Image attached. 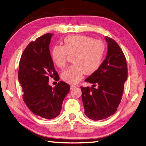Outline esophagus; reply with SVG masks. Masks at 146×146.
Instances as JSON below:
<instances>
[{
  "instance_id": "obj_1",
  "label": "esophagus",
  "mask_w": 146,
  "mask_h": 146,
  "mask_svg": "<svg viewBox=\"0 0 146 146\" xmlns=\"http://www.w3.org/2000/svg\"><path fill=\"white\" fill-rule=\"evenodd\" d=\"M75 88H76V86H74V85L70 86V89H71V90H72V89Z\"/></svg>"
}]
</instances>
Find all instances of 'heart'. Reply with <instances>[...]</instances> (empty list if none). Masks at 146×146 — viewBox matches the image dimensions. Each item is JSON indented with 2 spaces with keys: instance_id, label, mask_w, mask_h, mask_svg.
I'll list each match as a JSON object with an SVG mask.
<instances>
[{
  "instance_id": "b5f03b06",
  "label": "heart",
  "mask_w": 146,
  "mask_h": 146,
  "mask_svg": "<svg viewBox=\"0 0 146 146\" xmlns=\"http://www.w3.org/2000/svg\"><path fill=\"white\" fill-rule=\"evenodd\" d=\"M105 53V44L102 40L86 35H69L64 40V45H55L51 57L56 66L64 68L69 55H73V64L61 74L63 81L76 84L84 74H92L99 69Z\"/></svg>"
}]
</instances>
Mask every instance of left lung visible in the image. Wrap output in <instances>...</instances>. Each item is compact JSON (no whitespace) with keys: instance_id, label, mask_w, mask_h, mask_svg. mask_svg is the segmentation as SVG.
<instances>
[{"instance_id":"obj_1","label":"left lung","mask_w":146,"mask_h":146,"mask_svg":"<svg viewBox=\"0 0 146 146\" xmlns=\"http://www.w3.org/2000/svg\"><path fill=\"white\" fill-rule=\"evenodd\" d=\"M105 40L108 43L106 58L85 80L93 87L81 86L84 113L95 121L108 118L117 110L128 76L126 58L120 46L108 36Z\"/></svg>"}]
</instances>
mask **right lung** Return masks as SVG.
Listing matches in <instances>:
<instances>
[{
	"mask_svg": "<svg viewBox=\"0 0 146 146\" xmlns=\"http://www.w3.org/2000/svg\"><path fill=\"white\" fill-rule=\"evenodd\" d=\"M53 35L45 34L28 44L21 57L18 72L24 102L35 115L49 120L60 114L70 88L64 81L53 88L48 85L50 77L59 80L49 50Z\"/></svg>",
	"mask_w": 146,
	"mask_h": 146,
	"instance_id": "obj_1",
	"label": "right lung"
}]
</instances>
